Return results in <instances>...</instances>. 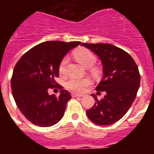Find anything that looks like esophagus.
I'll use <instances>...</instances> for the list:
<instances>
[{"instance_id": "esophagus-1", "label": "esophagus", "mask_w": 154, "mask_h": 154, "mask_svg": "<svg viewBox=\"0 0 154 154\" xmlns=\"http://www.w3.org/2000/svg\"><path fill=\"white\" fill-rule=\"evenodd\" d=\"M72 97H79V96H82L83 95H82V94H79V93H75V92H72Z\"/></svg>"}]
</instances>
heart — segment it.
<instances>
[{"mask_svg": "<svg viewBox=\"0 0 154 154\" xmlns=\"http://www.w3.org/2000/svg\"><path fill=\"white\" fill-rule=\"evenodd\" d=\"M75 58L77 61L83 65L85 67H91L96 62V57L90 50L82 48L76 50L74 53ZM69 62V58L67 56L64 57L61 60L58 65V72L61 75L65 74L67 69V64ZM92 73L95 74L96 71L92 70ZM90 85V80L88 78H77L75 76H72L67 80L65 86L69 89L74 92H83L87 87Z\"/></svg>", "mask_w": 154, "mask_h": 154, "instance_id": "1", "label": "heart"}]
</instances>
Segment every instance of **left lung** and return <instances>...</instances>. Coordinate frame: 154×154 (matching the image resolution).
I'll return each instance as SVG.
<instances>
[{"mask_svg": "<svg viewBox=\"0 0 154 154\" xmlns=\"http://www.w3.org/2000/svg\"><path fill=\"white\" fill-rule=\"evenodd\" d=\"M82 45L101 59L103 77L96 89L98 92H106L101 100L92 95L96 102L86 111L87 116L96 124H112L127 112L137 96L140 84L138 67L131 55L115 45L106 43H82Z\"/></svg>", "mask_w": 154, "mask_h": 154, "instance_id": "1", "label": "left lung"}]
</instances>
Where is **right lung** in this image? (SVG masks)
<instances>
[{
	"label": "right lung",
	"mask_w": 154,
	"mask_h": 154,
	"mask_svg": "<svg viewBox=\"0 0 154 154\" xmlns=\"http://www.w3.org/2000/svg\"><path fill=\"white\" fill-rule=\"evenodd\" d=\"M80 43L43 42L24 53L16 63L11 79L12 95L19 110L33 124L51 126L63 117L70 93L62 89L57 97L48 95V90L55 86L62 89L55 80L58 65L68 51Z\"/></svg>",
	"instance_id": "obj_1"
}]
</instances>
